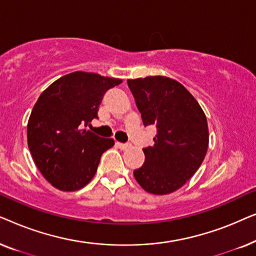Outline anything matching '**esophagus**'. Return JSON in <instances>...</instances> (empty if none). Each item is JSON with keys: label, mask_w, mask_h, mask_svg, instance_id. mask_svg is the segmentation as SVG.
<instances>
[{"label": "esophagus", "mask_w": 256, "mask_h": 256, "mask_svg": "<svg viewBox=\"0 0 256 256\" xmlns=\"http://www.w3.org/2000/svg\"><path fill=\"white\" fill-rule=\"evenodd\" d=\"M116 146H118L120 149H122V150H126V149L130 148V144H129V143H120V142H116Z\"/></svg>", "instance_id": "34e87169"}]
</instances>
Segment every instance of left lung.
<instances>
[{
  "label": "left lung",
  "mask_w": 256,
  "mask_h": 256,
  "mask_svg": "<svg viewBox=\"0 0 256 256\" xmlns=\"http://www.w3.org/2000/svg\"><path fill=\"white\" fill-rule=\"evenodd\" d=\"M144 126H155L154 146L134 170L140 186L163 196L180 188L202 166L208 148V120L200 104L177 80L164 76L128 79Z\"/></svg>",
  "instance_id": "left-lung-1"
}]
</instances>
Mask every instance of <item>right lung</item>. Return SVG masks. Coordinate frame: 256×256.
I'll return each instance as SVG.
<instances>
[{"label":"right lung","mask_w":256,"mask_h":256,"mask_svg":"<svg viewBox=\"0 0 256 256\" xmlns=\"http://www.w3.org/2000/svg\"><path fill=\"white\" fill-rule=\"evenodd\" d=\"M121 82L76 71L56 80L38 98L28 121V146L38 170L54 188L72 192L92 180L101 155L114 140L82 128L98 118L104 92Z\"/></svg>","instance_id":"add662e5"}]
</instances>
